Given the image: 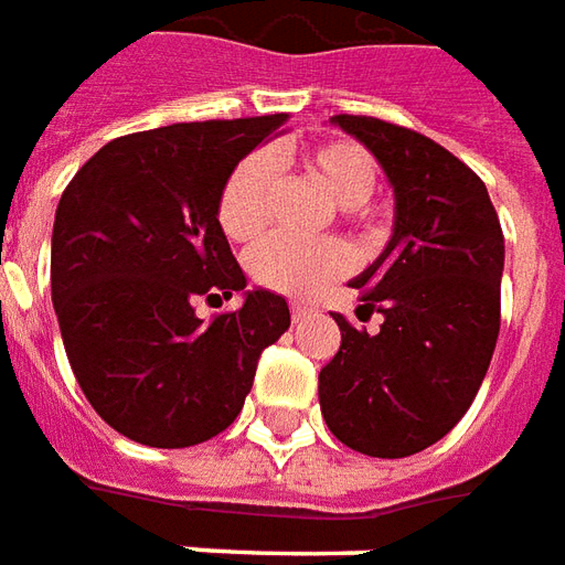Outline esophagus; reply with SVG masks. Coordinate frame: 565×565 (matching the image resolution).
<instances>
[{
  "label": "esophagus",
  "mask_w": 565,
  "mask_h": 565,
  "mask_svg": "<svg viewBox=\"0 0 565 565\" xmlns=\"http://www.w3.org/2000/svg\"><path fill=\"white\" fill-rule=\"evenodd\" d=\"M313 310L310 307H303V303H291V319L298 322V319H303V316H310Z\"/></svg>",
  "instance_id": "obj_1"
}]
</instances>
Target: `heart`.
I'll use <instances>...</instances> for the list:
<instances>
[{"instance_id": "obj_1", "label": "heart", "mask_w": 565, "mask_h": 565, "mask_svg": "<svg viewBox=\"0 0 565 565\" xmlns=\"http://www.w3.org/2000/svg\"><path fill=\"white\" fill-rule=\"evenodd\" d=\"M307 170L326 188L334 203L355 212L371 200L377 188V163L365 148L331 139L307 151ZM276 185V161L267 151H252L231 170L218 198V225L231 239H255L267 227L270 198ZM350 270V252L338 239L298 243L289 237H270L249 252V274L255 282L282 295H316Z\"/></svg>"}]
</instances>
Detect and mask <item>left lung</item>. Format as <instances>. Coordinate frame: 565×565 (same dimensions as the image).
<instances>
[{
    "mask_svg": "<svg viewBox=\"0 0 565 565\" xmlns=\"http://www.w3.org/2000/svg\"><path fill=\"white\" fill-rule=\"evenodd\" d=\"M331 124L377 158L395 222L377 262L350 282L380 331L334 316L340 350L319 374V407L340 444L402 459L441 441L481 390L499 338L505 237L487 185L429 136L362 115Z\"/></svg>",
    "mask_w": 565,
    "mask_h": 565,
    "instance_id": "8db88e82",
    "label": "left lung"
}]
</instances>
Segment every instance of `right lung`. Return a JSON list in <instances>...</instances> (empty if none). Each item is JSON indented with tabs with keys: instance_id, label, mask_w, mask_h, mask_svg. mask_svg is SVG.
<instances>
[{
	"instance_id": "obj_1",
	"label": "right lung",
	"mask_w": 565,
	"mask_h": 565,
	"mask_svg": "<svg viewBox=\"0 0 565 565\" xmlns=\"http://www.w3.org/2000/svg\"><path fill=\"white\" fill-rule=\"evenodd\" d=\"M286 115L170 124L111 139L75 173L54 215L51 301L72 374L130 441L191 447L225 431L289 303L246 289L218 225L227 175ZM244 295L210 327L198 297Z\"/></svg>"
}]
</instances>
